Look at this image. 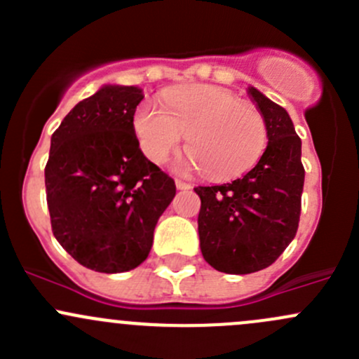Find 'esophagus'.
I'll return each mask as SVG.
<instances>
[{"instance_id": "1", "label": "esophagus", "mask_w": 359, "mask_h": 359, "mask_svg": "<svg viewBox=\"0 0 359 359\" xmlns=\"http://www.w3.org/2000/svg\"><path fill=\"white\" fill-rule=\"evenodd\" d=\"M175 186H177V189H180V191H186V189H191V184L189 182H184V180H175Z\"/></svg>"}]
</instances>
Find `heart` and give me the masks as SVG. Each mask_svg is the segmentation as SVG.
I'll return each instance as SVG.
<instances>
[{
  "label": "heart",
  "mask_w": 359,
  "mask_h": 359,
  "mask_svg": "<svg viewBox=\"0 0 359 359\" xmlns=\"http://www.w3.org/2000/svg\"><path fill=\"white\" fill-rule=\"evenodd\" d=\"M133 132L147 159L161 165L187 135L189 156L182 170L208 172L229 180L250 172L267 146L262 112L217 86H187L168 92L163 107L144 102L133 112Z\"/></svg>",
  "instance_id": "obj_1"
}]
</instances>
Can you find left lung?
Masks as SVG:
<instances>
[{"instance_id":"obj_1","label":"left lung","mask_w":359,"mask_h":359,"mask_svg":"<svg viewBox=\"0 0 359 359\" xmlns=\"http://www.w3.org/2000/svg\"><path fill=\"white\" fill-rule=\"evenodd\" d=\"M267 125L262 158L241 179L194 187L200 247L213 269L250 274L269 267L295 238L304 189L302 142L288 112L248 86Z\"/></svg>"}]
</instances>
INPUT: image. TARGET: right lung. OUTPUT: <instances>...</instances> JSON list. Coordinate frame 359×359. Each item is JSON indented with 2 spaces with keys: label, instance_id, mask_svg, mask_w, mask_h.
<instances>
[{
  "label": "right lung",
  "instance_id": "right-lung-1",
  "mask_svg": "<svg viewBox=\"0 0 359 359\" xmlns=\"http://www.w3.org/2000/svg\"><path fill=\"white\" fill-rule=\"evenodd\" d=\"M139 86L104 85L53 132L45 166L53 236L97 273L135 269L175 196L172 177L144 156L133 132Z\"/></svg>",
  "mask_w": 359,
  "mask_h": 359
}]
</instances>
